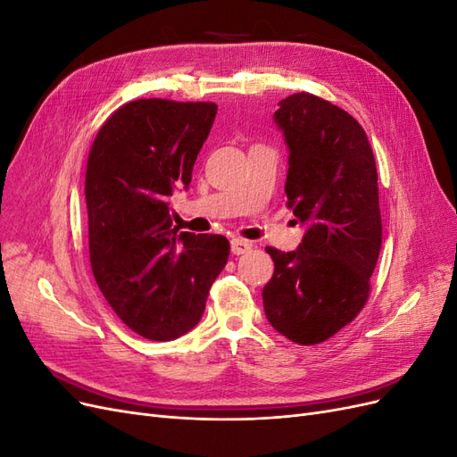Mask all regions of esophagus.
Returning a JSON list of instances; mask_svg holds the SVG:
<instances>
[{
    "label": "esophagus",
    "instance_id": "34e87169",
    "mask_svg": "<svg viewBox=\"0 0 457 457\" xmlns=\"http://www.w3.org/2000/svg\"><path fill=\"white\" fill-rule=\"evenodd\" d=\"M250 250H252V242L242 240V238H232L230 240V252L234 255H242V253L250 252Z\"/></svg>",
    "mask_w": 457,
    "mask_h": 457
}]
</instances>
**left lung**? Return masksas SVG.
Segmentation results:
<instances>
[{
  "label": "left lung",
  "mask_w": 457,
  "mask_h": 457,
  "mask_svg": "<svg viewBox=\"0 0 457 457\" xmlns=\"http://www.w3.org/2000/svg\"><path fill=\"white\" fill-rule=\"evenodd\" d=\"M287 146L286 196L305 227L297 250L267 247L274 274L262 287L270 326L299 345L329 339L362 311L381 250L378 170L366 131L311 93L278 103Z\"/></svg>",
  "instance_id": "obj_1"
}]
</instances>
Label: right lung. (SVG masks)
<instances>
[{
    "mask_svg": "<svg viewBox=\"0 0 457 457\" xmlns=\"http://www.w3.org/2000/svg\"><path fill=\"white\" fill-rule=\"evenodd\" d=\"M215 114L213 103L131 101L104 121L87 158L93 276L120 320L152 341L200 322L228 259L225 237L179 232L171 220L173 192L188 188Z\"/></svg>",
    "mask_w": 457,
    "mask_h": 457,
    "instance_id": "1",
    "label": "right lung"
}]
</instances>
